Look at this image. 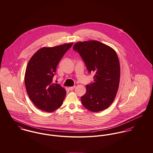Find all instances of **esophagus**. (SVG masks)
<instances>
[{
    "mask_svg": "<svg viewBox=\"0 0 153 153\" xmlns=\"http://www.w3.org/2000/svg\"><path fill=\"white\" fill-rule=\"evenodd\" d=\"M75 85H74V86H72V87H69V90H73L74 88H75Z\"/></svg>",
    "mask_w": 153,
    "mask_h": 153,
    "instance_id": "34e87169",
    "label": "esophagus"
}]
</instances>
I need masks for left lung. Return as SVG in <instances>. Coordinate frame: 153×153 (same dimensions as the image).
Here are the masks:
<instances>
[{
	"instance_id": "8db88e82",
	"label": "left lung",
	"mask_w": 153,
	"mask_h": 153,
	"mask_svg": "<svg viewBox=\"0 0 153 153\" xmlns=\"http://www.w3.org/2000/svg\"><path fill=\"white\" fill-rule=\"evenodd\" d=\"M73 50L80 54L88 72L94 73V82L86 85V93L81 97L82 104L93 112L107 108L119 88L120 66L116 52L96 40L79 42Z\"/></svg>"
}]
</instances>
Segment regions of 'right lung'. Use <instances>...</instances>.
<instances>
[{"mask_svg": "<svg viewBox=\"0 0 153 153\" xmlns=\"http://www.w3.org/2000/svg\"><path fill=\"white\" fill-rule=\"evenodd\" d=\"M73 43L52 48L44 47L30 59L25 75L27 94L39 109L52 112L63 104L66 94L64 88L53 83L57 66Z\"/></svg>", "mask_w": 153, "mask_h": 153, "instance_id": "1", "label": "right lung"}]
</instances>
